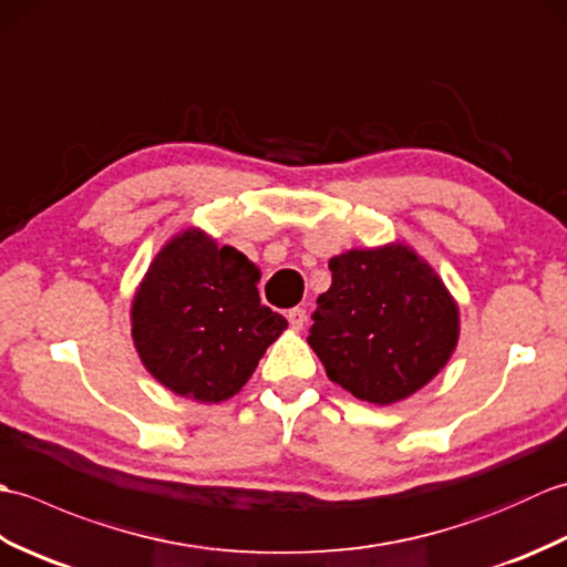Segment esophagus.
I'll use <instances>...</instances> for the list:
<instances>
[{
    "mask_svg": "<svg viewBox=\"0 0 567 567\" xmlns=\"http://www.w3.org/2000/svg\"><path fill=\"white\" fill-rule=\"evenodd\" d=\"M287 321H290V327L295 331H302L305 323H307V311L302 307H295V309L287 311Z\"/></svg>",
    "mask_w": 567,
    "mask_h": 567,
    "instance_id": "34e87169",
    "label": "esophagus"
}]
</instances>
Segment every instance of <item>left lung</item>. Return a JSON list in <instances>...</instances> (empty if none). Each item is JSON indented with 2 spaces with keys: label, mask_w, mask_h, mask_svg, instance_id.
I'll return each mask as SVG.
<instances>
[{
  "label": "left lung",
  "mask_w": 567,
  "mask_h": 567,
  "mask_svg": "<svg viewBox=\"0 0 567 567\" xmlns=\"http://www.w3.org/2000/svg\"><path fill=\"white\" fill-rule=\"evenodd\" d=\"M307 343L327 378L370 404L412 396L449 365L461 309L426 258L404 244L351 248L329 260Z\"/></svg>",
  "instance_id": "8db88e82"
}]
</instances>
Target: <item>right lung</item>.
Masks as SVG:
<instances>
[{
	"label": "right lung",
	"instance_id": "add662e5",
	"mask_svg": "<svg viewBox=\"0 0 567 567\" xmlns=\"http://www.w3.org/2000/svg\"><path fill=\"white\" fill-rule=\"evenodd\" d=\"M260 268L199 226L155 252L131 299V339L143 368L185 400H231L287 329L260 305Z\"/></svg>",
	"mask_w": 567,
	"mask_h": 567
}]
</instances>
